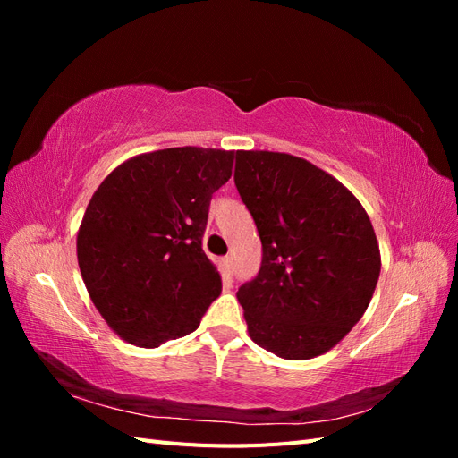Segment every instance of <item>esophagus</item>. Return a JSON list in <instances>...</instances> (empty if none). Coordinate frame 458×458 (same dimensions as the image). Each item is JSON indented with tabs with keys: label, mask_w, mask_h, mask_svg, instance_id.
I'll use <instances>...</instances> for the list:
<instances>
[{
	"label": "esophagus",
	"mask_w": 458,
	"mask_h": 458,
	"mask_svg": "<svg viewBox=\"0 0 458 458\" xmlns=\"http://www.w3.org/2000/svg\"><path fill=\"white\" fill-rule=\"evenodd\" d=\"M221 267H224V271H225L227 275H231V273H233V261H231V258H229V256L221 258Z\"/></svg>",
	"instance_id": "obj_1"
}]
</instances>
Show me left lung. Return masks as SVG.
<instances>
[{
	"label": "left lung",
	"instance_id": "8db88e82",
	"mask_svg": "<svg viewBox=\"0 0 458 458\" xmlns=\"http://www.w3.org/2000/svg\"><path fill=\"white\" fill-rule=\"evenodd\" d=\"M234 185L261 239V267L237 298L248 335L290 361L323 355L367 311L380 248L365 208L336 177L271 150H237Z\"/></svg>",
	"mask_w": 458,
	"mask_h": 458
}]
</instances>
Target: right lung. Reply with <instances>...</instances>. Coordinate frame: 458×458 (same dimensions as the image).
Instances as JSON below:
<instances>
[{
  "label": "right lung",
  "mask_w": 458,
  "mask_h": 458,
  "mask_svg": "<svg viewBox=\"0 0 458 458\" xmlns=\"http://www.w3.org/2000/svg\"><path fill=\"white\" fill-rule=\"evenodd\" d=\"M234 150L175 147L122 162L81 217L76 254L97 311L137 348L197 330L221 293L202 250L208 208L229 182Z\"/></svg>",
  "instance_id": "right-lung-1"
}]
</instances>
